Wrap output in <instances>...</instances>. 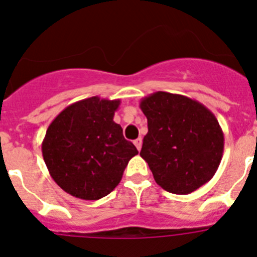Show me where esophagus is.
Masks as SVG:
<instances>
[{
	"label": "esophagus",
	"instance_id": "1",
	"mask_svg": "<svg viewBox=\"0 0 257 257\" xmlns=\"http://www.w3.org/2000/svg\"><path fill=\"white\" fill-rule=\"evenodd\" d=\"M134 144H135V147H136V148H138V151H140V149H142V145H143L142 138H138V139H136L135 142H134Z\"/></svg>",
	"mask_w": 257,
	"mask_h": 257
}]
</instances>
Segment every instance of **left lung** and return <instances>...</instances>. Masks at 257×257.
<instances>
[{"instance_id":"8db88e82","label":"left lung","mask_w":257,"mask_h":257,"mask_svg":"<svg viewBox=\"0 0 257 257\" xmlns=\"http://www.w3.org/2000/svg\"><path fill=\"white\" fill-rule=\"evenodd\" d=\"M140 109L148 119L140 156L156 183L174 194H189L210 181L224 152V133L210 109L165 91L142 99Z\"/></svg>"}]
</instances>
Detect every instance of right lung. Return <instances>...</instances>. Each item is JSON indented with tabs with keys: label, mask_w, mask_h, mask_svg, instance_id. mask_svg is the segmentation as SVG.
<instances>
[{
	"label": "right lung",
	"mask_w": 257,
	"mask_h": 257,
	"mask_svg": "<svg viewBox=\"0 0 257 257\" xmlns=\"http://www.w3.org/2000/svg\"><path fill=\"white\" fill-rule=\"evenodd\" d=\"M119 104L87 97L68 105L50 123L42 156L51 178L70 196L86 201L108 196L139 153L113 121Z\"/></svg>",
	"instance_id": "1"
}]
</instances>
